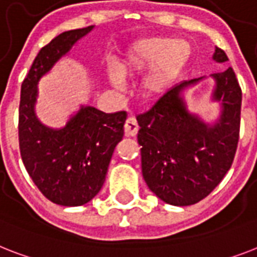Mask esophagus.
Listing matches in <instances>:
<instances>
[{
  "label": "esophagus",
  "instance_id": "obj_1",
  "mask_svg": "<svg viewBox=\"0 0 257 257\" xmlns=\"http://www.w3.org/2000/svg\"><path fill=\"white\" fill-rule=\"evenodd\" d=\"M124 131H125V136H128V137H133V136L137 135V132H139V124H137V120H136L135 117L126 118V121H125V125H124Z\"/></svg>",
  "mask_w": 257,
  "mask_h": 257
}]
</instances>
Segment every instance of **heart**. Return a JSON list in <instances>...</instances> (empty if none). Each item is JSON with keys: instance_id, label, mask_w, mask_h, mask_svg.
Masks as SVG:
<instances>
[{"instance_id": "b5f03b06", "label": "heart", "mask_w": 257, "mask_h": 257, "mask_svg": "<svg viewBox=\"0 0 257 257\" xmlns=\"http://www.w3.org/2000/svg\"><path fill=\"white\" fill-rule=\"evenodd\" d=\"M189 56L190 47L186 42L170 41L162 37L140 39L131 46L117 68H108V79L114 88L122 89V76H133L145 70L140 89L144 97L156 99L164 95L177 80Z\"/></svg>"}]
</instances>
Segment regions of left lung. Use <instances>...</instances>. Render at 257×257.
<instances>
[{
  "label": "left lung",
  "mask_w": 257,
  "mask_h": 257,
  "mask_svg": "<svg viewBox=\"0 0 257 257\" xmlns=\"http://www.w3.org/2000/svg\"><path fill=\"white\" fill-rule=\"evenodd\" d=\"M212 59L224 63L228 58L215 47ZM210 78L214 81L210 103L219 105L215 120L206 121L187 104V91L206 76L181 81L147 113L137 116L143 177L165 203H198L232 165L239 141L241 89L231 67Z\"/></svg>",
  "instance_id": "left-lung-1"
}]
</instances>
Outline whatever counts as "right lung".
Returning <instances> with one entry per match:
<instances>
[{"mask_svg":"<svg viewBox=\"0 0 257 257\" xmlns=\"http://www.w3.org/2000/svg\"><path fill=\"white\" fill-rule=\"evenodd\" d=\"M95 26L64 31L42 47L21 87L20 149L29 176L53 203H88L103 187L114 148L124 136V110L105 113L81 104L60 128L37 116L38 84Z\"/></svg>","mask_w":257,"mask_h":257,"instance_id":"add662e5","label":"right lung"}]
</instances>
